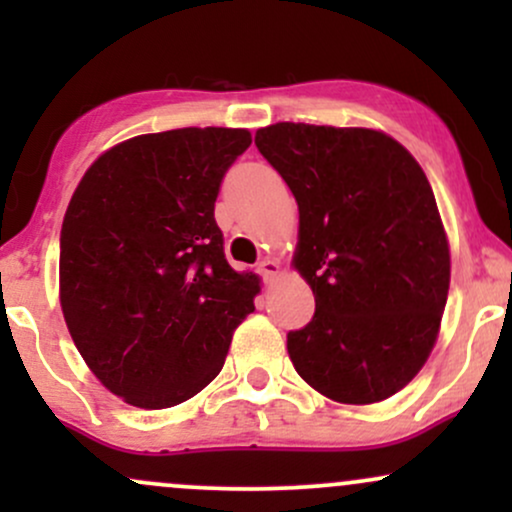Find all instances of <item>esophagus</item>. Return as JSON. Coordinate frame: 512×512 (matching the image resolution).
Returning a JSON list of instances; mask_svg holds the SVG:
<instances>
[{
	"mask_svg": "<svg viewBox=\"0 0 512 512\" xmlns=\"http://www.w3.org/2000/svg\"><path fill=\"white\" fill-rule=\"evenodd\" d=\"M257 274L262 276L264 284H269V281H272L274 276L279 274V264H276L274 260H269V257H264V260L257 264Z\"/></svg>",
	"mask_w": 512,
	"mask_h": 512,
	"instance_id": "obj_1",
	"label": "esophagus"
}]
</instances>
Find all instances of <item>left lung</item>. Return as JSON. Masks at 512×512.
<instances>
[{"label":"left lung","instance_id":"left-lung-1","mask_svg":"<svg viewBox=\"0 0 512 512\" xmlns=\"http://www.w3.org/2000/svg\"><path fill=\"white\" fill-rule=\"evenodd\" d=\"M255 144L296 197L293 264L315 293L313 320L286 337L293 368L334 402H383L426 363L448 301V238L424 170L363 127L276 122Z\"/></svg>","mask_w":512,"mask_h":512}]
</instances>
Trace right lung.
I'll return each instance as SVG.
<instances>
[{"mask_svg":"<svg viewBox=\"0 0 512 512\" xmlns=\"http://www.w3.org/2000/svg\"><path fill=\"white\" fill-rule=\"evenodd\" d=\"M248 129L142 134L98 158L60 233V301L86 366L117 397L166 409L221 373L260 279L223 252L214 202Z\"/></svg>","mask_w":512,"mask_h":512,"instance_id":"1","label":"right lung"}]
</instances>
